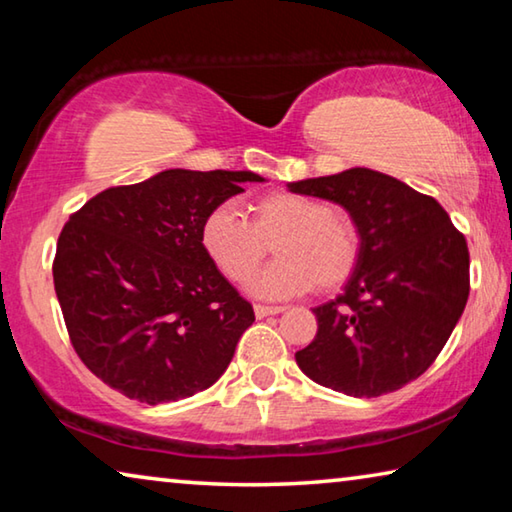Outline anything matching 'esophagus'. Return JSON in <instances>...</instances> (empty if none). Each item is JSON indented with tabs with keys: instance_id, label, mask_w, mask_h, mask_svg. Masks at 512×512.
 <instances>
[{
	"instance_id": "1",
	"label": "esophagus",
	"mask_w": 512,
	"mask_h": 512,
	"mask_svg": "<svg viewBox=\"0 0 512 512\" xmlns=\"http://www.w3.org/2000/svg\"><path fill=\"white\" fill-rule=\"evenodd\" d=\"M284 307H268V305H255V316L257 318H266V316H275L282 314Z\"/></svg>"
}]
</instances>
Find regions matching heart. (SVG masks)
Instances as JSON below:
<instances>
[{
    "mask_svg": "<svg viewBox=\"0 0 512 512\" xmlns=\"http://www.w3.org/2000/svg\"><path fill=\"white\" fill-rule=\"evenodd\" d=\"M253 223L235 205L223 203L205 216L201 244L232 282H246L275 244L277 262L248 289L257 298H293L311 287L334 289L354 273L361 237L334 205L305 194H268L253 203Z\"/></svg>",
    "mask_w": 512,
    "mask_h": 512,
    "instance_id": "obj_1",
    "label": "heart"
}]
</instances>
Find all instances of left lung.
I'll return each instance as SVG.
<instances>
[{
	"instance_id": "obj_1",
	"label": "left lung",
	"mask_w": 512,
	"mask_h": 512,
	"mask_svg": "<svg viewBox=\"0 0 512 512\" xmlns=\"http://www.w3.org/2000/svg\"><path fill=\"white\" fill-rule=\"evenodd\" d=\"M287 187L341 205L361 237L343 291L314 307L318 332L296 352L300 370L352 397L393 393L418 379L470 296L465 237L436 198L366 167Z\"/></svg>"
}]
</instances>
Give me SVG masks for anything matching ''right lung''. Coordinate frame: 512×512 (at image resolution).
I'll list each match as a JSON object with an SVG mask.
<instances>
[{
  "label": "right lung",
  "instance_id": "obj_1",
  "mask_svg": "<svg viewBox=\"0 0 512 512\" xmlns=\"http://www.w3.org/2000/svg\"><path fill=\"white\" fill-rule=\"evenodd\" d=\"M244 183L264 178L167 169L69 216L54 287L76 354L103 384L162 404L205 391L230 366L255 314L207 257L201 228Z\"/></svg>",
  "mask_w": 512,
  "mask_h": 512
}]
</instances>
